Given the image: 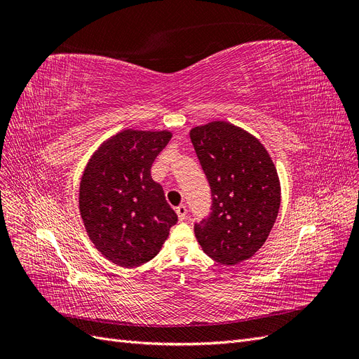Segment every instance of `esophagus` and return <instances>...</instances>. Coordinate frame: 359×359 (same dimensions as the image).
I'll list each match as a JSON object with an SVG mask.
<instances>
[{"instance_id":"34e87169","label":"esophagus","mask_w":359,"mask_h":359,"mask_svg":"<svg viewBox=\"0 0 359 359\" xmlns=\"http://www.w3.org/2000/svg\"><path fill=\"white\" fill-rule=\"evenodd\" d=\"M175 211H177V215H178V220H180V222L186 220V217H187V208H186V205L177 206Z\"/></svg>"}]
</instances>
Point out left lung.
Here are the masks:
<instances>
[{"instance_id": "left-lung-1", "label": "left lung", "mask_w": 359, "mask_h": 359, "mask_svg": "<svg viewBox=\"0 0 359 359\" xmlns=\"http://www.w3.org/2000/svg\"><path fill=\"white\" fill-rule=\"evenodd\" d=\"M211 187V214L194 224L203 252L236 265L262 247L280 210V180L268 151L241 127L212 121L190 130Z\"/></svg>"}]
</instances>
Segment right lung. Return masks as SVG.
I'll return each instance as SVG.
<instances>
[{
	"label": "right lung",
	"instance_id": "add662e5",
	"mask_svg": "<svg viewBox=\"0 0 359 359\" xmlns=\"http://www.w3.org/2000/svg\"><path fill=\"white\" fill-rule=\"evenodd\" d=\"M172 137L168 130L126 128L103 142L86 165L79 211L95 248L111 262L135 268L157 256L178 217L151 166Z\"/></svg>",
	"mask_w": 359,
	"mask_h": 359
}]
</instances>
